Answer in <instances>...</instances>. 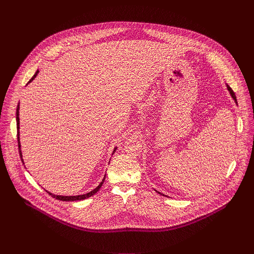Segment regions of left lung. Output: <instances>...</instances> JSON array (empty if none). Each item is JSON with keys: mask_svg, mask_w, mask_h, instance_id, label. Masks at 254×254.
I'll return each instance as SVG.
<instances>
[{"mask_svg": "<svg viewBox=\"0 0 254 254\" xmlns=\"http://www.w3.org/2000/svg\"><path fill=\"white\" fill-rule=\"evenodd\" d=\"M226 87H227V90H228V91H229V93H230V95H231V97H232V98H233V100H234V101H235V103H236V105H237V100H236V96H235V93H234V92H233V90H232V89H231V88H230V87H229V86H228V85H227V84H226ZM155 191H156V192H157V193H159V194H161V195H163V196H166V195H164V194H162V193H160V192H158V191H157V190H155Z\"/></svg>", "mask_w": 254, "mask_h": 254, "instance_id": "left-lung-1", "label": "left lung"}]
</instances>
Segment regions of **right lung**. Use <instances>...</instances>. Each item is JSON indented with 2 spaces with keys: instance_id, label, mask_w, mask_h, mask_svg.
<instances>
[{
  "instance_id": "add662e5",
  "label": "right lung",
  "mask_w": 254,
  "mask_h": 254,
  "mask_svg": "<svg viewBox=\"0 0 254 254\" xmlns=\"http://www.w3.org/2000/svg\"><path fill=\"white\" fill-rule=\"evenodd\" d=\"M38 73H39V70H37V71L35 72V74H34L33 77L29 80V82L27 83V85L35 79V77L38 75ZM19 110H20V103H18V106H17L16 122H17V136H18V144H19V154H20V157H21V161H22V163L24 164V160H23V156H22V151H21V142H20V131H19V129H20V119H19ZM116 150H117V149L115 148V149H114V152H113V155H114V153L116 152ZM104 180H105V175H104V178L102 179L101 182L99 183V185H98L95 189H93L92 191H90V192H88V193H86V194H82V195H76V196H62V195H55V194H52V193H50L49 191H46V192H47L49 195H51L53 198H55V199H57V200H60V201H67V202H69V201H81V200H84V199H87V198L93 196L97 191H99V189L101 188V186H102V184H103V182H104Z\"/></svg>"
}]
</instances>
